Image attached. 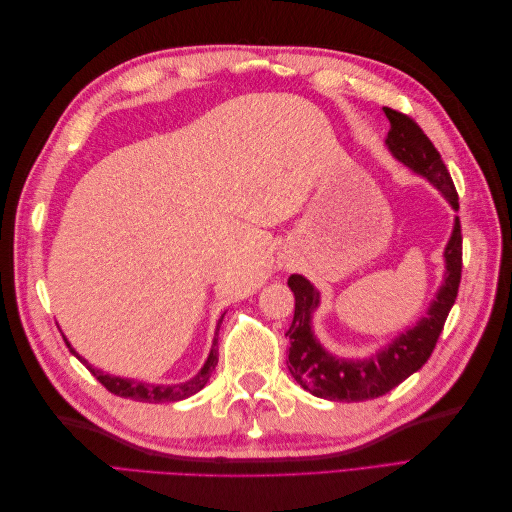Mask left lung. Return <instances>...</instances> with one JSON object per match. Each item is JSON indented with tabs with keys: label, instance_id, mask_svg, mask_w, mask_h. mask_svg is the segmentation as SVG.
I'll list each match as a JSON object with an SVG mask.
<instances>
[{
	"label": "left lung",
	"instance_id": "1",
	"mask_svg": "<svg viewBox=\"0 0 512 512\" xmlns=\"http://www.w3.org/2000/svg\"><path fill=\"white\" fill-rule=\"evenodd\" d=\"M391 121L386 149L408 166L412 173L427 179L453 211H459V196L451 175L431 145L427 134L416 123L393 108H384ZM461 282V226L455 218L451 239L444 247V280L431 299L427 314L401 331L391 344L382 346L363 359H346L329 352L314 333L312 320L320 305L318 288L307 277L294 273L288 286L294 292V318L288 329V369L307 393L331 401H365L393 391L397 384L421 369L436 348L448 312L457 299Z\"/></svg>",
	"mask_w": 512,
	"mask_h": 512
}]
</instances>
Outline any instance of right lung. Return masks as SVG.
<instances>
[{
  "mask_svg": "<svg viewBox=\"0 0 512 512\" xmlns=\"http://www.w3.org/2000/svg\"><path fill=\"white\" fill-rule=\"evenodd\" d=\"M222 320H224V314L218 320V329H215V333L220 331ZM64 339H66V335H64ZM66 346L70 348V352L76 356V359H79L81 363H85L89 367L91 374H94L113 395L134 399V401H147V404H170V401H181V399H188V397L196 395L209 382L211 371L215 369V365H218V339H215V337H213V346H211V352L207 356L205 365L200 367V371H198L194 378H190L188 382H181V384H151V382L134 380V378H121V376L104 374L102 369L91 367L83 359V356L70 346L68 339H66Z\"/></svg>",
  "mask_w": 512,
  "mask_h": 512,
  "instance_id": "obj_1",
  "label": "right lung"
}]
</instances>
